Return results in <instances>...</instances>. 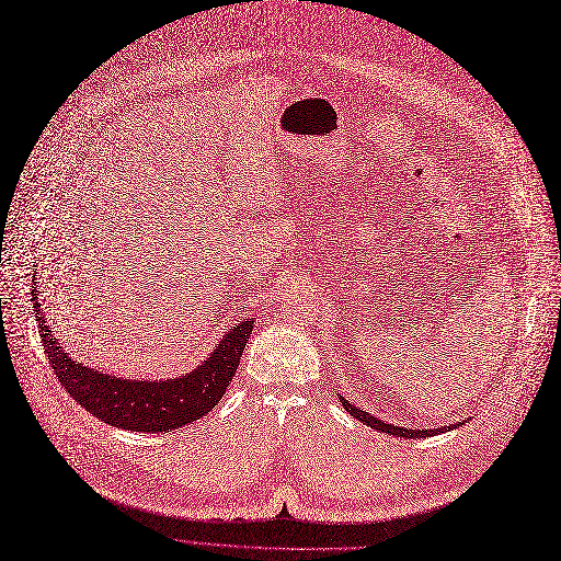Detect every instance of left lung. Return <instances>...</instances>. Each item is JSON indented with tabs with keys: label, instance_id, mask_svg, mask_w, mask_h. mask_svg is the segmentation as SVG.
<instances>
[{
	"label": "left lung",
	"instance_id": "8db88e82",
	"mask_svg": "<svg viewBox=\"0 0 561 561\" xmlns=\"http://www.w3.org/2000/svg\"><path fill=\"white\" fill-rule=\"evenodd\" d=\"M340 402H342V407H344L346 413H352L356 420H360L363 424L371 426V430L390 434V436H399V438H426V436H436L438 432H443V430H407V426L386 424V422L379 420L377 415H371V413H367V411H363V409H358V407L346 402V399H344L342 394H340ZM455 426H459V424H455ZM447 430H449V426H447Z\"/></svg>",
	"mask_w": 561,
	"mask_h": 561
}]
</instances>
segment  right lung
I'll return each mask as SVG.
<instances>
[{
  "label": "right lung",
  "instance_id": "right-lung-1",
  "mask_svg": "<svg viewBox=\"0 0 561 561\" xmlns=\"http://www.w3.org/2000/svg\"><path fill=\"white\" fill-rule=\"evenodd\" d=\"M34 314L47 360L75 402L118 430L150 434L178 430L215 409L234 377L253 331V319L230 327L217 350L182 377L125 379L70 358L51 333L38 301Z\"/></svg>",
  "mask_w": 561,
  "mask_h": 561
}]
</instances>
